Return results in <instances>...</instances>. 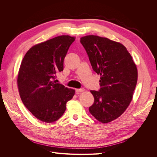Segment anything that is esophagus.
Masks as SVG:
<instances>
[{
    "mask_svg": "<svg viewBox=\"0 0 157 157\" xmlns=\"http://www.w3.org/2000/svg\"><path fill=\"white\" fill-rule=\"evenodd\" d=\"M84 88H80V89H76V92H77V94H78L80 92H82L84 91Z\"/></svg>",
    "mask_w": 157,
    "mask_h": 157,
    "instance_id": "1",
    "label": "esophagus"
}]
</instances>
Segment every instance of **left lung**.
<instances>
[{
  "label": "left lung",
  "instance_id": "obj_1",
  "mask_svg": "<svg viewBox=\"0 0 157 157\" xmlns=\"http://www.w3.org/2000/svg\"><path fill=\"white\" fill-rule=\"evenodd\" d=\"M93 70L100 75V89L91 90L94 98L89 111L103 124L122 115L132 100L137 81L136 65L126 47L105 37L80 38Z\"/></svg>",
  "mask_w": 157,
  "mask_h": 157
}]
</instances>
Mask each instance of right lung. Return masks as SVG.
Returning a JSON list of instances; mask_svg holds the SVG:
<instances>
[{
    "instance_id": "right-lung-1",
    "label": "right lung",
    "mask_w": 157,
    "mask_h": 157,
    "mask_svg": "<svg viewBox=\"0 0 157 157\" xmlns=\"http://www.w3.org/2000/svg\"><path fill=\"white\" fill-rule=\"evenodd\" d=\"M75 36L61 35L35 44L27 51L17 75L21 101L32 115L51 123L63 115L75 90L56 83L63 70V60Z\"/></svg>"
}]
</instances>
